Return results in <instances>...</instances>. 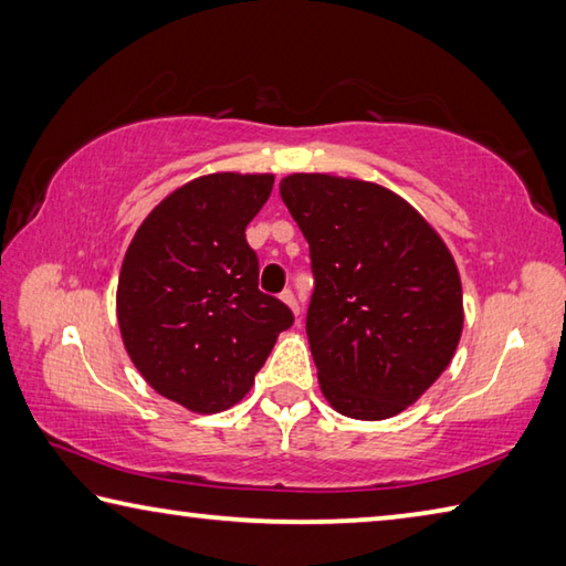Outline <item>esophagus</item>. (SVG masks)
<instances>
[{
  "instance_id": "1",
  "label": "esophagus",
  "mask_w": 566,
  "mask_h": 566,
  "mask_svg": "<svg viewBox=\"0 0 566 566\" xmlns=\"http://www.w3.org/2000/svg\"><path fill=\"white\" fill-rule=\"evenodd\" d=\"M281 301L289 303L291 311H293L295 315H301V303H298V298H295V293H293L291 289H285V291L281 293Z\"/></svg>"
}]
</instances>
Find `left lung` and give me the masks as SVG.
Wrapping results in <instances>:
<instances>
[{"label":"left lung","mask_w":566,"mask_h":566,"mask_svg":"<svg viewBox=\"0 0 566 566\" xmlns=\"http://www.w3.org/2000/svg\"><path fill=\"white\" fill-rule=\"evenodd\" d=\"M281 198L311 245L305 333L323 395L348 418H392L458 350L462 285L448 245L378 184L293 174Z\"/></svg>","instance_id":"1"}]
</instances>
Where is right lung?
<instances>
[{
	"label": "right lung",
	"instance_id": "add662e5",
	"mask_svg": "<svg viewBox=\"0 0 566 566\" xmlns=\"http://www.w3.org/2000/svg\"><path fill=\"white\" fill-rule=\"evenodd\" d=\"M271 191L268 174L196 178L146 216L124 255L116 315L128 358L158 395L193 412L241 400L293 325L289 305L258 291L245 241Z\"/></svg>",
	"mask_w": 566,
	"mask_h": 566
}]
</instances>
